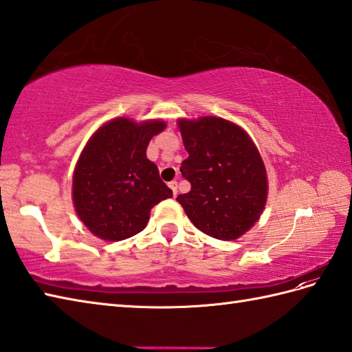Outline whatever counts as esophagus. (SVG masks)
I'll return each mask as SVG.
<instances>
[{"mask_svg":"<svg viewBox=\"0 0 352 352\" xmlns=\"http://www.w3.org/2000/svg\"><path fill=\"white\" fill-rule=\"evenodd\" d=\"M169 187H170V190H173V195L177 196V192H178V189H177V187H178V186H177V182H170V183H169Z\"/></svg>","mask_w":352,"mask_h":352,"instance_id":"34e87169","label":"esophagus"}]
</instances>
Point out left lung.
I'll return each instance as SVG.
<instances>
[{
	"label": "left lung",
	"mask_w": 352,
	"mask_h": 352,
	"mask_svg": "<svg viewBox=\"0 0 352 352\" xmlns=\"http://www.w3.org/2000/svg\"><path fill=\"white\" fill-rule=\"evenodd\" d=\"M178 126L189 153L179 170L192 189L177 201L204 234L223 241L239 239L267 201L265 166L255 144L223 118L179 120Z\"/></svg>",
	"instance_id": "8db88e82"
}]
</instances>
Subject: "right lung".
Returning <instances> with one entry per match:
<instances>
[{
    "label": "right lung",
    "mask_w": 352,
    "mask_h": 352,
    "mask_svg": "<svg viewBox=\"0 0 352 352\" xmlns=\"http://www.w3.org/2000/svg\"><path fill=\"white\" fill-rule=\"evenodd\" d=\"M165 129L127 118L106 122L89 139L73 174V202L79 219L102 240L120 241L141 232L151 208L173 190L146 159V146Z\"/></svg>",
    "instance_id": "add662e5"
}]
</instances>
